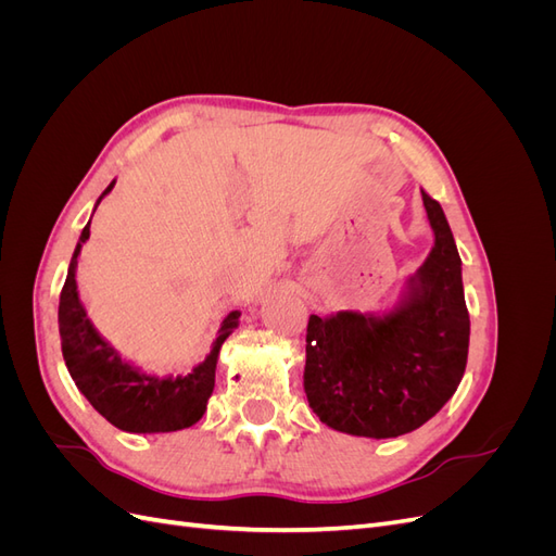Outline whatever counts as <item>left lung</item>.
I'll use <instances>...</instances> for the list:
<instances>
[{
	"label": "left lung",
	"mask_w": 556,
	"mask_h": 556,
	"mask_svg": "<svg viewBox=\"0 0 556 556\" xmlns=\"http://www.w3.org/2000/svg\"><path fill=\"white\" fill-rule=\"evenodd\" d=\"M433 248L394 308L311 315L304 390L319 422L364 439L415 431L457 392L470 319L447 217L422 190Z\"/></svg>",
	"instance_id": "1"
}]
</instances>
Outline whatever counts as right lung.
Wrapping results in <instances>:
<instances>
[{
    "mask_svg": "<svg viewBox=\"0 0 556 556\" xmlns=\"http://www.w3.org/2000/svg\"><path fill=\"white\" fill-rule=\"evenodd\" d=\"M113 185L115 180L97 199L94 211L99 201L113 190ZM88 239L90 223L80 231L58 311L62 357L78 392L113 427L129 433H166L192 427L206 413V403L215 387L217 355L229 333L239 327L241 311H231L223 319L206 359L197 364L190 374L164 378L146 374L139 366L123 359L121 352L97 331L78 296L76 266L80 248Z\"/></svg>",
    "mask_w": 556,
    "mask_h": 556,
    "instance_id": "obj_1",
    "label": "right lung"
}]
</instances>
